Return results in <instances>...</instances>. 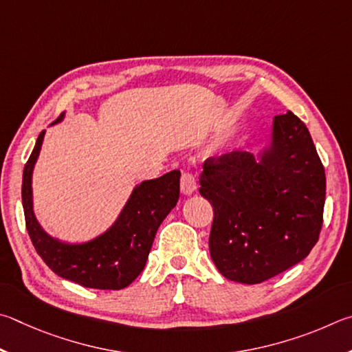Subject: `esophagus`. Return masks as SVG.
I'll list each match as a JSON object with an SVG mask.
<instances>
[{
    "label": "esophagus",
    "mask_w": 352,
    "mask_h": 352,
    "mask_svg": "<svg viewBox=\"0 0 352 352\" xmlns=\"http://www.w3.org/2000/svg\"><path fill=\"white\" fill-rule=\"evenodd\" d=\"M196 188H198V184H196V179L192 173H182L181 192L186 196H190L196 192Z\"/></svg>",
    "instance_id": "esophagus-1"
}]
</instances>
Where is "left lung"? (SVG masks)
Listing matches in <instances>:
<instances>
[{
    "label": "left lung",
    "instance_id": "left-lung-1",
    "mask_svg": "<svg viewBox=\"0 0 352 352\" xmlns=\"http://www.w3.org/2000/svg\"><path fill=\"white\" fill-rule=\"evenodd\" d=\"M199 193L213 207L208 239L227 280L258 285L309 255L323 223L326 176L303 122L276 116L256 153L206 160Z\"/></svg>",
    "mask_w": 352,
    "mask_h": 352
}]
</instances>
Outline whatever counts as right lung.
Segmentation results:
<instances>
[{"label":"right lung","mask_w":352,"mask_h":352,"mask_svg":"<svg viewBox=\"0 0 352 352\" xmlns=\"http://www.w3.org/2000/svg\"><path fill=\"white\" fill-rule=\"evenodd\" d=\"M65 120L60 116L52 125ZM46 131H41L24 165L21 199L29 236L52 272L91 289L119 291L144 270L156 232L179 199L181 171L138 184L117 218L100 235L82 243L63 241L43 229L34 210L32 175Z\"/></svg>","instance_id":"1"}]
</instances>
